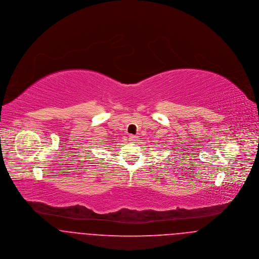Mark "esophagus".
<instances>
[{"instance_id":"1","label":"esophagus","mask_w":259,"mask_h":259,"mask_svg":"<svg viewBox=\"0 0 259 259\" xmlns=\"http://www.w3.org/2000/svg\"><path fill=\"white\" fill-rule=\"evenodd\" d=\"M137 140H138V137H136V136H131V137L128 138L130 143H136Z\"/></svg>"}]
</instances>
